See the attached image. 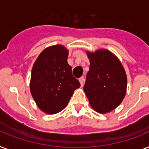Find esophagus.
<instances>
[{
	"mask_svg": "<svg viewBox=\"0 0 149 149\" xmlns=\"http://www.w3.org/2000/svg\"><path fill=\"white\" fill-rule=\"evenodd\" d=\"M79 83H80L81 86H83V84H84V77H80V78L79 79Z\"/></svg>",
	"mask_w": 149,
	"mask_h": 149,
	"instance_id": "34e87169",
	"label": "esophagus"
}]
</instances>
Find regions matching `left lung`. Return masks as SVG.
Listing matches in <instances>:
<instances>
[{"instance_id": "1", "label": "left lung", "mask_w": 149, "mask_h": 149, "mask_svg": "<svg viewBox=\"0 0 149 149\" xmlns=\"http://www.w3.org/2000/svg\"><path fill=\"white\" fill-rule=\"evenodd\" d=\"M89 70L84 92L95 112L106 114L123 102L126 93L127 76L118 57L106 49L86 51Z\"/></svg>"}]
</instances>
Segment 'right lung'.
Segmentation results:
<instances>
[{
    "label": "right lung",
    "instance_id": "right-lung-1",
    "mask_svg": "<svg viewBox=\"0 0 149 149\" xmlns=\"http://www.w3.org/2000/svg\"><path fill=\"white\" fill-rule=\"evenodd\" d=\"M69 50L63 45L47 47L38 56L31 71L30 89L41 111L56 114L68 104L80 83L67 63Z\"/></svg>",
    "mask_w": 149,
    "mask_h": 149
}]
</instances>
